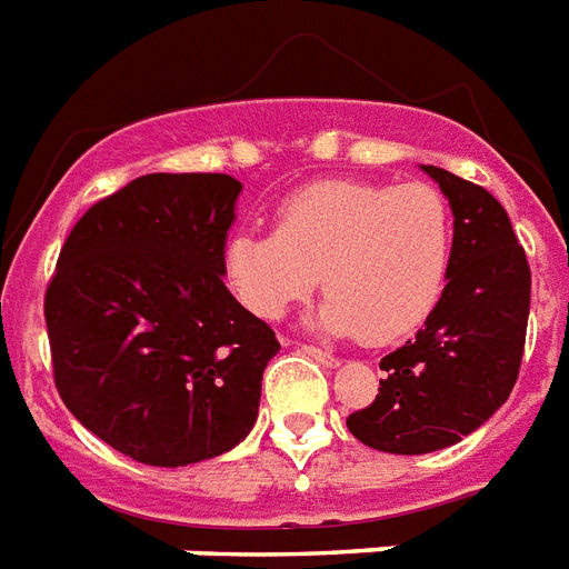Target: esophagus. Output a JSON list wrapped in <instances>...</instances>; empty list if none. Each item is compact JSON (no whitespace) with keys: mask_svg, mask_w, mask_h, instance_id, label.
<instances>
[{"mask_svg":"<svg viewBox=\"0 0 569 569\" xmlns=\"http://www.w3.org/2000/svg\"><path fill=\"white\" fill-rule=\"evenodd\" d=\"M302 351H305V355H308V358L317 360V363L328 366V369H335V366H340V358H335V355H331V351L317 349V346H302Z\"/></svg>","mask_w":569,"mask_h":569,"instance_id":"esophagus-1","label":"esophagus"}]
</instances>
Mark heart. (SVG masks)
Segmentation results:
<instances>
[{"label": "heart", "mask_w": 569, "mask_h": 569, "mask_svg": "<svg viewBox=\"0 0 569 569\" xmlns=\"http://www.w3.org/2000/svg\"><path fill=\"white\" fill-rule=\"evenodd\" d=\"M453 261V214L427 182L326 180L290 194L276 232H234L223 252L232 293L261 319H281L317 290V328L392 342L439 305Z\"/></svg>", "instance_id": "b5f03b06"}]
</instances>
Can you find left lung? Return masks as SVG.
Wrapping results in <instances>:
<instances>
[{"mask_svg": "<svg viewBox=\"0 0 569 569\" xmlns=\"http://www.w3.org/2000/svg\"><path fill=\"white\" fill-rule=\"evenodd\" d=\"M421 171L453 211L448 284L416 340L380 360L378 398L346 419L355 439L403 457L462 442L503 407L520 372L532 290L503 206L445 168Z\"/></svg>", "mask_w": 569, "mask_h": 569, "instance_id": "obj_1", "label": "left lung"}]
</instances>
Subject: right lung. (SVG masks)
Returning a JSON list of instances; mask_svg holds the SVG:
<instances>
[{
	"label": "right lung",
	"instance_id": "1",
	"mask_svg": "<svg viewBox=\"0 0 569 569\" xmlns=\"http://www.w3.org/2000/svg\"><path fill=\"white\" fill-rule=\"evenodd\" d=\"M241 182L148 173L98 200L66 238L46 290L54 387L124 457L203 462L258 419L273 328L223 284Z\"/></svg>",
	"mask_w": 569,
	"mask_h": 569
}]
</instances>
